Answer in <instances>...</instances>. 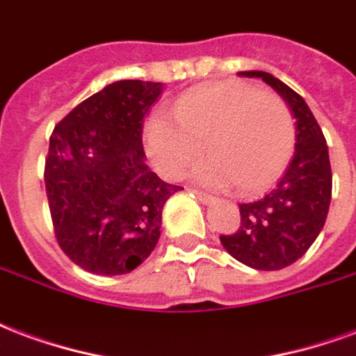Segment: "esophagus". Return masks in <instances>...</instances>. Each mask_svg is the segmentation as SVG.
<instances>
[{"label":"esophagus","instance_id":"esophagus-1","mask_svg":"<svg viewBox=\"0 0 356 356\" xmlns=\"http://www.w3.org/2000/svg\"><path fill=\"white\" fill-rule=\"evenodd\" d=\"M188 191H191L192 194H194V196H196V198L202 202V204H213V202H215V198H213V196H209V194H205V192L192 191V188H188Z\"/></svg>","mask_w":356,"mask_h":356}]
</instances>
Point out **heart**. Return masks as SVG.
<instances>
[{"mask_svg":"<svg viewBox=\"0 0 356 356\" xmlns=\"http://www.w3.org/2000/svg\"><path fill=\"white\" fill-rule=\"evenodd\" d=\"M173 113L177 122L156 113L145 130L147 152L168 179L181 177L205 145L209 158L194 168V179L254 194L277 181L294 152L296 126L285 102L249 84L200 88L181 97Z\"/></svg>","mask_w":356,"mask_h":356,"instance_id":"1","label":"heart"}]
</instances>
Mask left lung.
<instances>
[{
	"label": "left lung",
	"instance_id": "obj_1",
	"mask_svg": "<svg viewBox=\"0 0 356 356\" xmlns=\"http://www.w3.org/2000/svg\"><path fill=\"white\" fill-rule=\"evenodd\" d=\"M262 79L285 99L296 120L291 164L273 191L251 204H239L241 226L220 236V243L241 264L254 270H283L305 254L325 226L332 198V170L321 126L304 97L266 71H239Z\"/></svg>",
	"mask_w": 356,
	"mask_h": 356
}]
</instances>
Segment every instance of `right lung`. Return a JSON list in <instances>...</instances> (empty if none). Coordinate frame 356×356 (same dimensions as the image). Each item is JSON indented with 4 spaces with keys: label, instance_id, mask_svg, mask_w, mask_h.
<instances>
[{
    "label": "right lung",
    "instance_id": "obj_1",
    "mask_svg": "<svg viewBox=\"0 0 356 356\" xmlns=\"http://www.w3.org/2000/svg\"><path fill=\"white\" fill-rule=\"evenodd\" d=\"M162 83L117 81L54 128L44 188L58 245L83 270L122 275L158 243L162 209L181 186L145 164L143 120Z\"/></svg>",
    "mask_w": 356,
    "mask_h": 356
}]
</instances>
